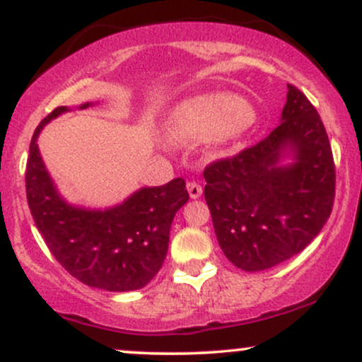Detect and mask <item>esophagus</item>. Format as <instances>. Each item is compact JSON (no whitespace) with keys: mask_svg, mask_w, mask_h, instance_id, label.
I'll return each mask as SVG.
<instances>
[{"mask_svg":"<svg viewBox=\"0 0 362 362\" xmlns=\"http://www.w3.org/2000/svg\"><path fill=\"white\" fill-rule=\"evenodd\" d=\"M187 190H189V195L192 199L201 197V194H202V187L199 185L197 182H189V184H187Z\"/></svg>","mask_w":362,"mask_h":362,"instance_id":"1","label":"esophagus"}]
</instances>
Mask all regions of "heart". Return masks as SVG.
I'll return each instance as SVG.
<instances>
[{"mask_svg": "<svg viewBox=\"0 0 362 362\" xmlns=\"http://www.w3.org/2000/svg\"><path fill=\"white\" fill-rule=\"evenodd\" d=\"M253 110L247 102L224 93H204L178 103L167 122L173 143H192L213 138L231 143L252 126Z\"/></svg>", "mask_w": 362, "mask_h": 362, "instance_id": "heart-1", "label": "heart"}]
</instances>
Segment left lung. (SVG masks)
Here are the masks:
<instances>
[{
  "mask_svg": "<svg viewBox=\"0 0 362 362\" xmlns=\"http://www.w3.org/2000/svg\"><path fill=\"white\" fill-rule=\"evenodd\" d=\"M204 178L219 247L247 272L298 255L322 231L334 206L330 141L317 109L293 85L279 126L255 146L211 163Z\"/></svg>",
  "mask_w": 362,
  "mask_h": 362,
  "instance_id": "8db88e82",
  "label": "left lung"
}]
</instances>
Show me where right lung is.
<instances>
[{"label": "right lung", "instance_id": "obj_1", "mask_svg": "<svg viewBox=\"0 0 362 362\" xmlns=\"http://www.w3.org/2000/svg\"><path fill=\"white\" fill-rule=\"evenodd\" d=\"M90 105L86 102L80 109ZM68 110L54 109L32 136L25 172L32 218L56 260L83 284L112 293L144 288L163 265L170 226L189 201L185 180L143 187L109 209L69 204L57 192L37 144L45 124Z\"/></svg>", "mask_w": 362, "mask_h": 362}]
</instances>
